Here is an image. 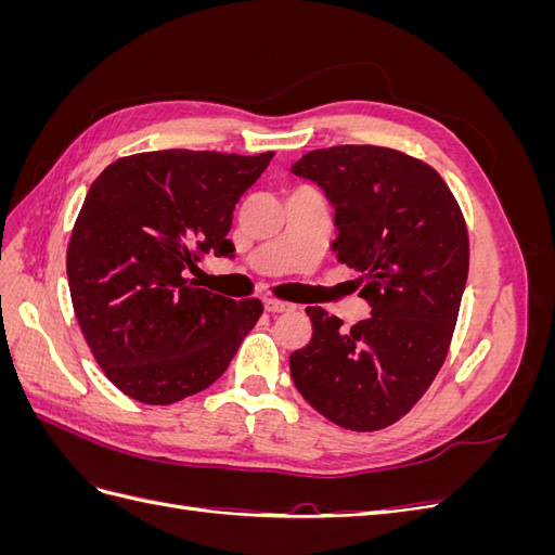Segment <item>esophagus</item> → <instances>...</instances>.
Instances as JSON below:
<instances>
[{"instance_id":"obj_1","label":"esophagus","mask_w":555,"mask_h":555,"mask_svg":"<svg viewBox=\"0 0 555 555\" xmlns=\"http://www.w3.org/2000/svg\"><path fill=\"white\" fill-rule=\"evenodd\" d=\"M263 308H266V312L278 314V312H289L294 306L292 304H284V300H278V298H266L263 300Z\"/></svg>"}]
</instances>
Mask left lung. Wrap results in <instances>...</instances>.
<instances>
[{
	"label": "left lung",
	"instance_id": "1",
	"mask_svg": "<svg viewBox=\"0 0 555 555\" xmlns=\"http://www.w3.org/2000/svg\"><path fill=\"white\" fill-rule=\"evenodd\" d=\"M292 171L335 208L331 249L359 271L371 317L345 328L308 308L310 343L289 357L298 393L349 430L396 424L447 359L467 282L469 243L459 201L426 162L379 145H335Z\"/></svg>",
	"mask_w": 555,
	"mask_h": 555
}]
</instances>
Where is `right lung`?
<instances>
[{"label": "right lung", "mask_w": 555, "mask_h": 555, "mask_svg": "<svg viewBox=\"0 0 555 555\" xmlns=\"http://www.w3.org/2000/svg\"><path fill=\"white\" fill-rule=\"evenodd\" d=\"M275 153L157 150L120 157L82 201L66 249L78 326L104 375L145 405L208 389L263 312L201 289L188 268L229 257L243 194Z\"/></svg>", "instance_id": "add662e5"}]
</instances>
